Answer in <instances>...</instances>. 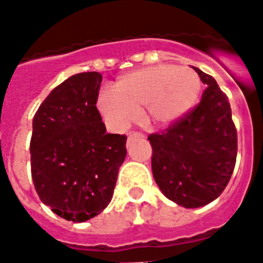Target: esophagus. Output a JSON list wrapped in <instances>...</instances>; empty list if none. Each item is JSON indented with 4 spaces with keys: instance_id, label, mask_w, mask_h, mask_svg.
Here are the masks:
<instances>
[{
    "instance_id": "34e87169",
    "label": "esophagus",
    "mask_w": 263,
    "mask_h": 263,
    "mask_svg": "<svg viewBox=\"0 0 263 263\" xmlns=\"http://www.w3.org/2000/svg\"><path fill=\"white\" fill-rule=\"evenodd\" d=\"M137 138H144V135L142 134V133H137V132H130L128 135V144L130 142H133L134 139H137Z\"/></svg>"
}]
</instances>
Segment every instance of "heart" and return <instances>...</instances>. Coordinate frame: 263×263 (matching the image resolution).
<instances>
[{
    "label": "heart",
    "instance_id": "heart-1",
    "mask_svg": "<svg viewBox=\"0 0 263 263\" xmlns=\"http://www.w3.org/2000/svg\"><path fill=\"white\" fill-rule=\"evenodd\" d=\"M201 79L193 69L156 65L125 75L114 90L100 97V110L114 126L124 129L144 106V121L168 125L183 118L197 102Z\"/></svg>",
    "mask_w": 263,
    "mask_h": 263
}]
</instances>
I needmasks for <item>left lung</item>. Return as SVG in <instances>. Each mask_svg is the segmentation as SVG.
Segmentation results:
<instances>
[{
	"label": "left lung",
	"instance_id": "8db88e82",
	"mask_svg": "<svg viewBox=\"0 0 263 263\" xmlns=\"http://www.w3.org/2000/svg\"><path fill=\"white\" fill-rule=\"evenodd\" d=\"M193 69L207 85L201 102L167 129L148 137L158 188L185 209L211 203L222 193L238 152L228 97L211 75Z\"/></svg>",
	"mask_w": 263,
	"mask_h": 263
}]
</instances>
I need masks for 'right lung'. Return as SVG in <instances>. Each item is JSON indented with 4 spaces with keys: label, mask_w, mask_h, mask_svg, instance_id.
Instances as JSON below:
<instances>
[{
    "label": "right lung",
    "mask_w": 263,
    "mask_h": 263,
    "mask_svg": "<svg viewBox=\"0 0 263 263\" xmlns=\"http://www.w3.org/2000/svg\"><path fill=\"white\" fill-rule=\"evenodd\" d=\"M101 82L97 71L72 75L47 96L33 119L34 188L54 214L74 222L108 206L126 157V135L106 133L96 107Z\"/></svg>",
    "instance_id": "add662e5"
}]
</instances>
